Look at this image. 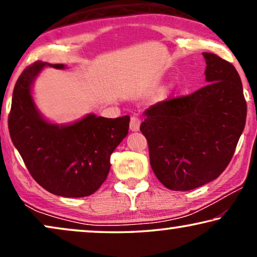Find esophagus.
I'll list each match as a JSON object with an SVG mask.
<instances>
[{"instance_id":"esophagus-1","label":"esophagus","mask_w":257,"mask_h":257,"mask_svg":"<svg viewBox=\"0 0 257 257\" xmlns=\"http://www.w3.org/2000/svg\"><path fill=\"white\" fill-rule=\"evenodd\" d=\"M140 118L136 117V115H133L131 117V120H130V128H131V131H139V127H140Z\"/></svg>"}]
</instances>
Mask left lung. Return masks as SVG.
I'll list each match as a JSON object with an SVG mask.
<instances>
[{"label":"left lung","instance_id":"left-lung-1","mask_svg":"<svg viewBox=\"0 0 257 257\" xmlns=\"http://www.w3.org/2000/svg\"><path fill=\"white\" fill-rule=\"evenodd\" d=\"M202 55L208 84L152 105L140 125L151 167L172 191L215 180L230 163L245 125L247 103L236 69L215 54Z\"/></svg>","mask_w":257,"mask_h":257}]
</instances>
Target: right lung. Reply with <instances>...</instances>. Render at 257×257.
Here are the masks:
<instances>
[{
  "label": "right lung",
  "mask_w": 257,
  "mask_h": 257,
  "mask_svg": "<svg viewBox=\"0 0 257 257\" xmlns=\"http://www.w3.org/2000/svg\"><path fill=\"white\" fill-rule=\"evenodd\" d=\"M44 66L65 69L36 62L21 73L8 118L10 138L31 177L48 192L65 198L91 195L106 180L111 154L128 133L130 115L112 119L90 113L68 125L45 120L31 94Z\"/></svg>",
  "instance_id": "obj_1"
}]
</instances>
